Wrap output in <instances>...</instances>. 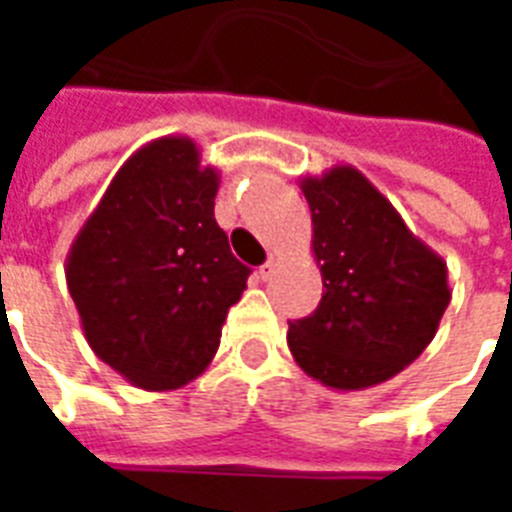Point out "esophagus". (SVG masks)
Returning a JSON list of instances; mask_svg holds the SVG:
<instances>
[{
  "label": "esophagus",
  "mask_w": 512,
  "mask_h": 512,
  "mask_svg": "<svg viewBox=\"0 0 512 512\" xmlns=\"http://www.w3.org/2000/svg\"><path fill=\"white\" fill-rule=\"evenodd\" d=\"M277 268H279V257L277 255H271L266 260V263H263V266H260V277L263 279H271L274 277V274H277Z\"/></svg>",
  "instance_id": "esophagus-1"
}]
</instances>
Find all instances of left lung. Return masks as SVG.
<instances>
[{
    "instance_id": "obj_1",
    "label": "left lung",
    "mask_w": 512,
    "mask_h": 512,
    "mask_svg": "<svg viewBox=\"0 0 512 512\" xmlns=\"http://www.w3.org/2000/svg\"><path fill=\"white\" fill-rule=\"evenodd\" d=\"M321 268L318 310L290 323L296 365L337 392L397 376L439 332L452 299L447 263L351 164L299 178Z\"/></svg>"
}]
</instances>
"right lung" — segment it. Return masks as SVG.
Listing matches in <instances>:
<instances>
[{"label": "right lung", "instance_id": "add662e5", "mask_svg": "<svg viewBox=\"0 0 512 512\" xmlns=\"http://www.w3.org/2000/svg\"><path fill=\"white\" fill-rule=\"evenodd\" d=\"M219 169L200 147L158 136L126 158L76 233L65 279L93 354L147 392L211 365L249 268L213 219Z\"/></svg>", "mask_w": 512, "mask_h": 512}]
</instances>
